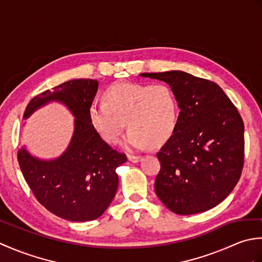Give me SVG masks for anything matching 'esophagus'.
I'll use <instances>...</instances> for the list:
<instances>
[{
	"label": "esophagus",
	"instance_id": "obj_1",
	"mask_svg": "<svg viewBox=\"0 0 262 262\" xmlns=\"http://www.w3.org/2000/svg\"><path fill=\"white\" fill-rule=\"evenodd\" d=\"M141 159H142V157H135V155H128V160H129L130 162H133V163L140 162Z\"/></svg>",
	"mask_w": 262,
	"mask_h": 262
}]
</instances>
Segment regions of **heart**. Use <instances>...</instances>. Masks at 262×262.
I'll use <instances>...</instances> for the list:
<instances>
[{"label": "heart", "mask_w": 262, "mask_h": 262, "mask_svg": "<svg viewBox=\"0 0 262 262\" xmlns=\"http://www.w3.org/2000/svg\"><path fill=\"white\" fill-rule=\"evenodd\" d=\"M104 101L91 103V124L105 143L114 145L127 122L130 129L122 142L127 151L165 143L173 135L180 116L177 93L166 83H116L105 91Z\"/></svg>", "instance_id": "heart-1"}]
</instances>
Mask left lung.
<instances>
[{"label":"left lung","mask_w":262,"mask_h":262,"mask_svg":"<svg viewBox=\"0 0 262 262\" xmlns=\"http://www.w3.org/2000/svg\"><path fill=\"white\" fill-rule=\"evenodd\" d=\"M140 75L171 85L180 104L173 135L157 154L161 169L155 193L179 215L211 209L229 196L241 177L244 125L240 114L211 81L182 71Z\"/></svg>","instance_id":"left-lung-1"}]
</instances>
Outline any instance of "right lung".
Instances as JSON below:
<instances>
[{"mask_svg":"<svg viewBox=\"0 0 262 262\" xmlns=\"http://www.w3.org/2000/svg\"><path fill=\"white\" fill-rule=\"evenodd\" d=\"M99 82L76 79L62 83L33 98L24 119L49 102H59L74 117V132L68 148L56 159H38L22 146L18 161L37 200L51 213L72 222L93 221L101 216L118 189L116 169L127 161L94 129L89 108Z\"/></svg>","mask_w":262,"mask_h":262,"instance_id":"1","label":"right lung"}]
</instances>
